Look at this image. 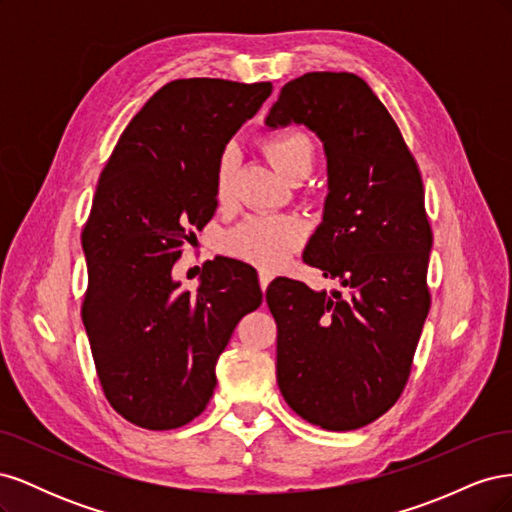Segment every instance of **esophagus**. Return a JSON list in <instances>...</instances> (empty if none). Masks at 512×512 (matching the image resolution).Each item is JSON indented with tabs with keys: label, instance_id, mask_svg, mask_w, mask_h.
Returning a JSON list of instances; mask_svg holds the SVG:
<instances>
[{
	"label": "esophagus",
	"instance_id": "esophagus-1",
	"mask_svg": "<svg viewBox=\"0 0 512 512\" xmlns=\"http://www.w3.org/2000/svg\"><path fill=\"white\" fill-rule=\"evenodd\" d=\"M271 280H273V273H271V271H265V269H260V271H258V282H260L262 292H265V290L269 288Z\"/></svg>",
	"mask_w": 512,
	"mask_h": 512
}]
</instances>
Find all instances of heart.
Wrapping results in <instances>:
<instances>
[{"mask_svg": "<svg viewBox=\"0 0 512 512\" xmlns=\"http://www.w3.org/2000/svg\"><path fill=\"white\" fill-rule=\"evenodd\" d=\"M265 151L277 173L288 181L307 177L314 166L312 141L301 132L275 134L265 143ZM239 151L228 145L215 168V196L228 203L235 188ZM305 239V224L294 215H254L226 232L224 252L262 269H280L299 250Z\"/></svg>", "mask_w": 512, "mask_h": 512, "instance_id": "heart-1", "label": "heart"}]
</instances>
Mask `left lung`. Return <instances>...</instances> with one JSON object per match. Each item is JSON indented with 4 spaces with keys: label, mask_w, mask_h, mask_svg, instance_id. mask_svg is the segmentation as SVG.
<instances>
[{
    "label": "left lung",
    "mask_w": 512,
    "mask_h": 512,
    "mask_svg": "<svg viewBox=\"0 0 512 512\" xmlns=\"http://www.w3.org/2000/svg\"><path fill=\"white\" fill-rule=\"evenodd\" d=\"M292 123L314 132L327 158L329 194L303 260L346 290L271 282L277 384L307 423L350 431L399 399L429 314L423 179L397 123L356 74L307 72L286 83L265 126Z\"/></svg>",
    "instance_id": "obj_1"
}]
</instances>
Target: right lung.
I'll return each instance as SVG.
<instances>
[{"mask_svg": "<svg viewBox=\"0 0 512 512\" xmlns=\"http://www.w3.org/2000/svg\"><path fill=\"white\" fill-rule=\"evenodd\" d=\"M271 83L179 79L134 115L106 162L83 228V324L98 378L126 421L177 429L203 412L237 322L262 303L252 267L215 258L196 292L173 265L218 207L215 168Z\"/></svg>", "mask_w": 512, "mask_h": 512, "instance_id": "add662e5", "label": "right lung"}]
</instances>
